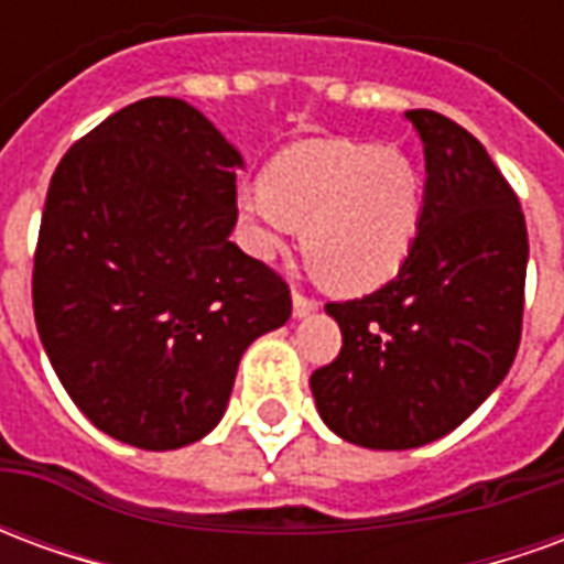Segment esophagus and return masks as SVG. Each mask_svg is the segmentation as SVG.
I'll use <instances>...</instances> for the list:
<instances>
[{"label": "esophagus", "instance_id": "esophagus-1", "mask_svg": "<svg viewBox=\"0 0 564 564\" xmlns=\"http://www.w3.org/2000/svg\"><path fill=\"white\" fill-rule=\"evenodd\" d=\"M317 302L314 299H307V295L302 293H293V317L302 319V317H311L314 311H317Z\"/></svg>", "mask_w": 564, "mask_h": 564}]
</instances>
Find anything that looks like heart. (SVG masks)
I'll list each match as a JSON object with an SVG mask.
<instances>
[{"instance_id": "heart-1", "label": "heart", "mask_w": 564, "mask_h": 564, "mask_svg": "<svg viewBox=\"0 0 564 564\" xmlns=\"http://www.w3.org/2000/svg\"><path fill=\"white\" fill-rule=\"evenodd\" d=\"M423 174L399 148L307 139L281 150L235 210L250 253L278 259L302 226V253L335 293H368L399 274L423 223Z\"/></svg>"}]
</instances>
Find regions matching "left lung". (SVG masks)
<instances>
[{"mask_svg":"<svg viewBox=\"0 0 564 564\" xmlns=\"http://www.w3.org/2000/svg\"><path fill=\"white\" fill-rule=\"evenodd\" d=\"M423 141V223L378 293L326 305L341 354L311 375L319 420L350 444L411 449L462 425L520 347L529 235L520 202L471 132L404 111Z\"/></svg>","mask_w":564,"mask_h":564,"instance_id":"1","label":"left lung"}]
</instances>
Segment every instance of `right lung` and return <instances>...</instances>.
<instances>
[{"mask_svg": "<svg viewBox=\"0 0 564 564\" xmlns=\"http://www.w3.org/2000/svg\"><path fill=\"white\" fill-rule=\"evenodd\" d=\"M238 150L193 105L150 96L56 165L32 271L39 338L99 432L177 449L220 423L250 344L293 314L229 241Z\"/></svg>", "mask_w": 564, "mask_h": 564, "instance_id": "1", "label": "right lung"}]
</instances>
